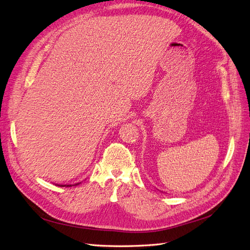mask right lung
<instances>
[{
  "label": "right lung",
  "mask_w": 250,
  "mask_h": 250,
  "mask_svg": "<svg viewBox=\"0 0 250 250\" xmlns=\"http://www.w3.org/2000/svg\"><path fill=\"white\" fill-rule=\"evenodd\" d=\"M77 185H79V184H76V185H57V186H59V187H72V186H77Z\"/></svg>",
  "instance_id": "1"
}]
</instances>
